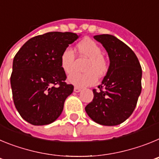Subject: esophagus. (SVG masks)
<instances>
[{"label":"esophagus","mask_w":159,"mask_h":159,"mask_svg":"<svg viewBox=\"0 0 159 159\" xmlns=\"http://www.w3.org/2000/svg\"><path fill=\"white\" fill-rule=\"evenodd\" d=\"M81 91V88H78V87H75L74 88V92H80Z\"/></svg>","instance_id":"1"}]
</instances>
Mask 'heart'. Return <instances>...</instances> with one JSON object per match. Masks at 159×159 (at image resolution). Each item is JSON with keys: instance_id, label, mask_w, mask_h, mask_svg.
Wrapping results in <instances>:
<instances>
[{"instance_id": "1", "label": "heart", "mask_w": 159, "mask_h": 159, "mask_svg": "<svg viewBox=\"0 0 159 159\" xmlns=\"http://www.w3.org/2000/svg\"><path fill=\"white\" fill-rule=\"evenodd\" d=\"M76 50L79 55L88 58L84 66L85 72H73L67 78L70 84L84 88L95 84L97 76L102 77L107 72L108 64L102 56V52L100 46L91 39H84L77 44ZM60 66L65 73H70L74 68L75 54L70 48H66L61 53L60 58Z\"/></svg>"}]
</instances>
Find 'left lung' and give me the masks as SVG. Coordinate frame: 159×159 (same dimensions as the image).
I'll return each mask as SVG.
<instances>
[{"label":"left lung","mask_w":159,"mask_h":159,"mask_svg":"<svg viewBox=\"0 0 159 159\" xmlns=\"http://www.w3.org/2000/svg\"><path fill=\"white\" fill-rule=\"evenodd\" d=\"M108 54L110 65L94 98L85 107L95 123L116 126L127 120L134 111L142 91V68L136 55L115 36L96 35Z\"/></svg>","instance_id":"left-lung-1"}]
</instances>
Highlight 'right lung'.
Wrapping results in <instances>:
<instances>
[{"instance_id":"add662e5","label":"right lung","mask_w":159,"mask_h":159,"mask_svg":"<svg viewBox=\"0 0 159 159\" xmlns=\"http://www.w3.org/2000/svg\"><path fill=\"white\" fill-rule=\"evenodd\" d=\"M80 35L52 32L31 38L16 53L10 83L16 110L35 126L53 123L74 87L67 84L60 66L61 53Z\"/></svg>"}]
</instances>
